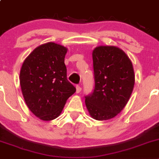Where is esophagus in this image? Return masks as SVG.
<instances>
[{"mask_svg":"<svg viewBox=\"0 0 159 159\" xmlns=\"http://www.w3.org/2000/svg\"><path fill=\"white\" fill-rule=\"evenodd\" d=\"M81 91V88L80 86H76V93H80Z\"/></svg>","mask_w":159,"mask_h":159,"instance_id":"1","label":"esophagus"}]
</instances>
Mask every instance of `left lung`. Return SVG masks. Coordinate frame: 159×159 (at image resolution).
I'll return each instance as SVG.
<instances>
[{
	"label": "left lung",
	"mask_w": 159,
	"mask_h": 159,
	"mask_svg": "<svg viewBox=\"0 0 159 159\" xmlns=\"http://www.w3.org/2000/svg\"><path fill=\"white\" fill-rule=\"evenodd\" d=\"M94 90L85 97L90 116L98 121L115 118L129 101L134 85V72L129 56L113 45L92 51Z\"/></svg>",
	"instance_id": "1"
}]
</instances>
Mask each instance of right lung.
<instances>
[{
  "label": "right lung",
  "mask_w": 159,
  "mask_h": 159,
  "mask_svg": "<svg viewBox=\"0 0 159 159\" xmlns=\"http://www.w3.org/2000/svg\"><path fill=\"white\" fill-rule=\"evenodd\" d=\"M67 51L65 46L48 42L34 49L22 64L19 78L24 99L42 121L57 118L76 91L67 79Z\"/></svg>",
  "instance_id": "right-lung-1"
}]
</instances>
